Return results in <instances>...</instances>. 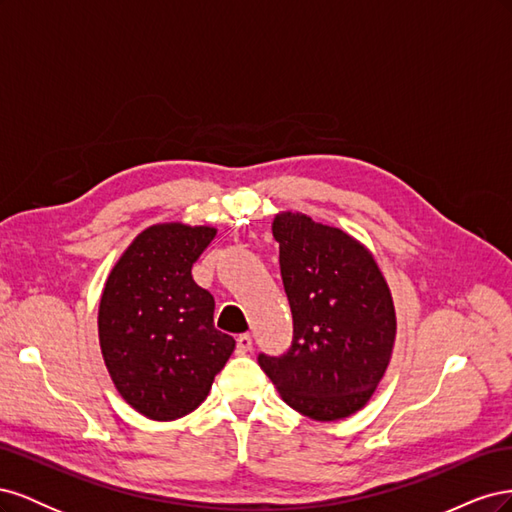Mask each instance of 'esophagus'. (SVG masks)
<instances>
[{
  "instance_id": "1",
  "label": "esophagus",
  "mask_w": 512,
  "mask_h": 512,
  "mask_svg": "<svg viewBox=\"0 0 512 512\" xmlns=\"http://www.w3.org/2000/svg\"><path fill=\"white\" fill-rule=\"evenodd\" d=\"M252 346H254V342H252V335L243 333V335H239V337H237V352H239V354H247V352L252 350Z\"/></svg>"
}]
</instances>
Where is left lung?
<instances>
[{
    "label": "left lung",
    "instance_id": "left-lung-1",
    "mask_svg": "<svg viewBox=\"0 0 512 512\" xmlns=\"http://www.w3.org/2000/svg\"><path fill=\"white\" fill-rule=\"evenodd\" d=\"M273 237L292 312V344L258 354L290 408L314 421L361 410L389 367L395 307L374 256L344 230L277 213Z\"/></svg>",
    "mask_w": 512,
    "mask_h": 512
}]
</instances>
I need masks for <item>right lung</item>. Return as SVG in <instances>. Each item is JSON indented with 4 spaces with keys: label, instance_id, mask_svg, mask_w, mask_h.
<instances>
[{
    "label": "right lung",
    "instance_id": "add662e5",
    "mask_svg": "<svg viewBox=\"0 0 512 512\" xmlns=\"http://www.w3.org/2000/svg\"><path fill=\"white\" fill-rule=\"evenodd\" d=\"M215 228L156 224L138 235L108 275L98 312L100 348L119 395L153 421L203 404L235 339L213 327L211 292L192 265Z\"/></svg>",
    "mask_w": 512,
    "mask_h": 512
}]
</instances>
